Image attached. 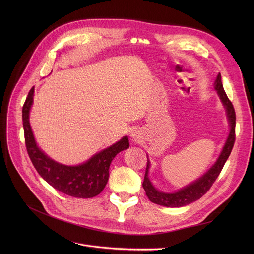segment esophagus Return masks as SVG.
I'll list each match as a JSON object with an SVG mask.
<instances>
[{
  "label": "esophagus",
  "mask_w": 254,
  "mask_h": 254,
  "mask_svg": "<svg viewBox=\"0 0 254 254\" xmlns=\"http://www.w3.org/2000/svg\"><path fill=\"white\" fill-rule=\"evenodd\" d=\"M131 139L134 140V141H136V142H139V140H141V136H140V134L138 131H134L131 134Z\"/></svg>",
  "instance_id": "34e87169"
}]
</instances>
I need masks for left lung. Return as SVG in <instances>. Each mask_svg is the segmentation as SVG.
I'll return each mask as SVG.
<instances>
[{
    "label": "left lung",
    "mask_w": 254,
    "mask_h": 254,
    "mask_svg": "<svg viewBox=\"0 0 254 254\" xmlns=\"http://www.w3.org/2000/svg\"><path fill=\"white\" fill-rule=\"evenodd\" d=\"M214 88L218 92V96L224 106V108L226 110V114H228V119L230 122V127L231 130L228 139H226V142L223 146L222 151L217 158L216 163L213 165L210 170L205 173V174L195 180L194 182L190 183V185L185 186L184 189H181L180 190L176 192H163L157 190L154 186L152 185L151 181L149 180L148 177V172L150 168V162L147 157V167H146V172H145V176H144V181H143V189L146 192V195L148 196L150 201L154 204L161 205V206H166V207H182L189 205L196 199L201 198L209 190L213 183L215 182L217 177L219 176L220 172L226 162V159L229 158L232 149L234 147V143L236 139V134H235V127H236V113L234 106L232 102L229 100L228 96L223 89L222 82H221V75L220 73L217 75V78L215 80L214 83Z\"/></svg>",
    "instance_id": "8db88e82"
}]
</instances>
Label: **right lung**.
<instances>
[{
	"label": "right lung",
	"instance_id": "right-lung-1",
	"mask_svg": "<svg viewBox=\"0 0 254 254\" xmlns=\"http://www.w3.org/2000/svg\"><path fill=\"white\" fill-rule=\"evenodd\" d=\"M33 97L34 87L29 91L22 107V125L26 151L39 175L53 189L70 196L88 198L98 195L108 182L109 167L113 158L120 151L128 148L127 137L95 154L84 164L79 166L59 164L48 157L36 144L29 120Z\"/></svg>",
	"mask_w": 254,
	"mask_h": 254
}]
</instances>
